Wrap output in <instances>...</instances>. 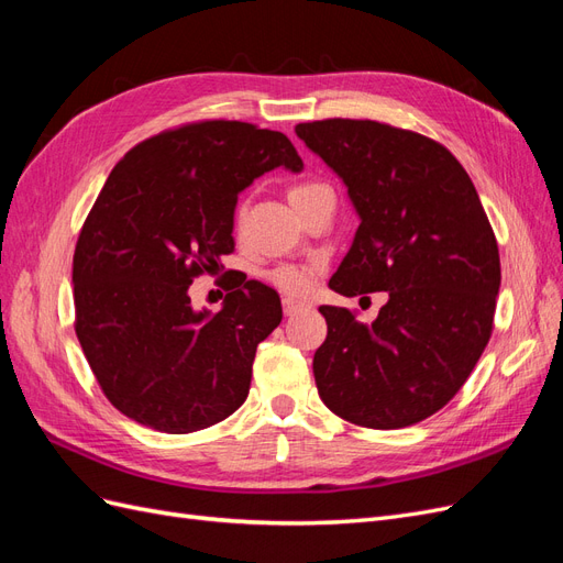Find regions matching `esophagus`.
Masks as SVG:
<instances>
[{
  "label": "esophagus",
  "mask_w": 563,
  "mask_h": 563,
  "mask_svg": "<svg viewBox=\"0 0 563 563\" xmlns=\"http://www.w3.org/2000/svg\"><path fill=\"white\" fill-rule=\"evenodd\" d=\"M282 305H284V314H286V317H294V314L300 312L302 308H308V305H305L302 300H294V298H284Z\"/></svg>",
  "instance_id": "esophagus-1"
}]
</instances>
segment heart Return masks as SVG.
Listing matches in <instances>:
<instances>
[{
  "label": "heart",
  "mask_w": 563,
  "mask_h": 563,
  "mask_svg": "<svg viewBox=\"0 0 563 563\" xmlns=\"http://www.w3.org/2000/svg\"><path fill=\"white\" fill-rule=\"evenodd\" d=\"M331 192L327 185H321L317 180H300L294 183L288 187V199L296 209L305 207V203H310L312 199H317L319 195H327ZM246 213V201H242L240 207L234 211V223L240 225L242 218ZM314 275H317V267L314 265H298V263H282L277 267H272L265 272V279L267 284H272L277 288V291L286 294L288 298H300V296H308L310 288L314 284Z\"/></svg>",
  "instance_id": "1"
}]
</instances>
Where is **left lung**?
<instances>
[{
  "mask_svg": "<svg viewBox=\"0 0 563 563\" xmlns=\"http://www.w3.org/2000/svg\"><path fill=\"white\" fill-rule=\"evenodd\" d=\"M298 139L347 185L360 213L329 286L347 298L387 291L376 321L321 305L314 352L321 401L371 430H399L444 408L493 333L500 253L474 185L428 135L376 119H319Z\"/></svg>",
  "mask_w": 563,
  "mask_h": 563,
  "instance_id": "8db88e82",
  "label": "left lung"
}]
</instances>
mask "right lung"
I'll return each mask as SVG.
<instances>
[{
  "mask_svg": "<svg viewBox=\"0 0 563 563\" xmlns=\"http://www.w3.org/2000/svg\"><path fill=\"white\" fill-rule=\"evenodd\" d=\"M277 166L302 168L284 133L203 119L150 135L112 168L75 246V333L126 418L187 434L246 401L255 347L282 321L277 291L244 277L209 314L187 288L223 267L236 195Z\"/></svg>",
  "mask_w": 563,
  "mask_h": 563,
  "instance_id": "right-lung-1",
  "label": "right lung"
}]
</instances>
